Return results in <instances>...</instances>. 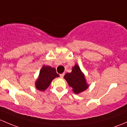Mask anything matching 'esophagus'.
<instances>
[{
  "mask_svg": "<svg viewBox=\"0 0 127 127\" xmlns=\"http://www.w3.org/2000/svg\"><path fill=\"white\" fill-rule=\"evenodd\" d=\"M60 77H61V78H63L64 75V73H63V74H60Z\"/></svg>",
  "mask_w": 127,
  "mask_h": 127,
  "instance_id": "obj_1",
  "label": "esophagus"
}]
</instances>
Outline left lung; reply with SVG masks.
I'll return each mask as SVG.
<instances>
[{
	"instance_id": "1",
	"label": "left lung",
	"mask_w": 127,
	"mask_h": 127,
	"mask_svg": "<svg viewBox=\"0 0 127 127\" xmlns=\"http://www.w3.org/2000/svg\"><path fill=\"white\" fill-rule=\"evenodd\" d=\"M64 78L67 81L69 86L72 88V91L75 94H79L89 87L85 75L77 64L75 65L71 72L67 73L64 76Z\"/></svg>"
}]
</instances>
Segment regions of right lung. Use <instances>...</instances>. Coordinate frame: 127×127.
Returning a JSON list of instances; mask_svg holds the SVG:
<instances>
[{"instance_id": "add662e5", "label": "right lung", "mask_w": 127, "mask_h": 127, "mask_svg": "<svg viewBox=\"0 0 127 127\" xmlns=\"http://www.w3.org/2000/svg\"><path fill=\"white\" fill-rule=\"evenodd\" d=\"M59 76L55 68L49 66H43L39 72V77L35 82L36 88L41 91H45L50 85L52 81Z\"/></svg>"}]
</instances>
